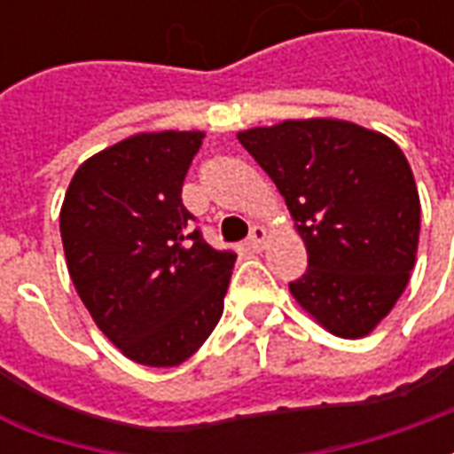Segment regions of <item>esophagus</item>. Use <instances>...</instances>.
I'll use <instances>...</instances> for the list:
<instances>
[{
	"label": "esophagus",
	"mask_w": 454,
	"mask_h": 454,
	"mask_svg": "<svg viewBox=\"0 0 454 454\" xmlns=\"http://www.w3.org/2000/svg\"><path fill=\"white\" fill-rule=\"evenodd\" d=\"M267 240V231L262 226H253L250 231V236H247V247H253V250H260V247L265 246Z\"/></svg>",
	"instance_id": "34e87169"
}]
</instances>
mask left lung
I'll use <instances>...</instances> for the list:
<instances>
[{
    "label": "left lung",
    "mask_w": 454,
    "mask_h": 454,
    "mask_svg": "<svg viewBox=\"0 0 454 454\" xmlns=\"http://www.w3.org/2000/svg\"><path fill=\"white\" fill-rule=\"evenodd\" d=\"M285 197L309 255L289 292L338 338H364L416 265L420 199L409 160L380 130L340 119H286L238 133Z\"/></svg>",
    "instance_id": "1"
}]
</instances>
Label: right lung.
Segmentation results:
<instances>
[{"label":"right lung","instance_id":"right-lung-1","mask_svg":"<svg viewBox=\"0 0 454 454\" xmlns=\"http://www.w3.org/2000/svg\"><path fill=\"white\" fill-rule=\"evenodd\" d=\"M201 130L136 133L74 172L60 208L67 272L97 328L129 360L177 367L223 314L236 253L189 228L182 182Z\"/></svg>","mask_w":454,"mask_h":454}]
</instances>
